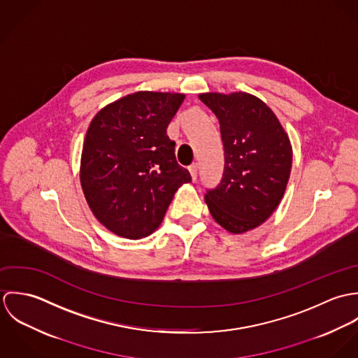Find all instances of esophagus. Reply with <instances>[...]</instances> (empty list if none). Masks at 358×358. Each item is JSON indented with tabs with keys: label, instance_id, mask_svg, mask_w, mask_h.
<instances>
[{
	"label": "esophagus",
	"instance_id": "1",
	"mask_svg": "<svg viewBox=\"0 0 358 358\" xmlns=\"http://www.w3.org/2000/svg\"><path fill=\"white\" fill-rule=\"evenodd\" d=\"M189 172H190V175H192L193 182L197 180V176H199V165H197V164H192V165L189 166Z\"/></svg>",
	"mask_w": 358,
	"mask_h": 358
}]
</instances>
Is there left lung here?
<instances>
[{"instance_id":"8db88e82","label":"left lung","mask_w":358,"mask_h":358,"mask_svg":"<svg viewBox=\"0 0 358 358\" xmlns=\"http://www.w3.org/2000/svg\"><path fill=\"white\" fill-rule=\"evenodd\" d=\"M220 125L224 165L206 189L212 217L238 234L263 223L280 204L292 165V148L275 114L255 96L203 94Z\"/></svg>"}]
</instances>
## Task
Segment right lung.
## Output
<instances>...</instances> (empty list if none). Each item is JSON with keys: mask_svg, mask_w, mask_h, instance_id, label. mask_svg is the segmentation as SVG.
<instances>
[{"mask_svg": "<svg viewBox=\"0 0 358 358\" xmlns=\"http://www.w3.org/2000/svg\"><path fill=\"white\" fill-rule=\"evenodd\" d=\"M183 101L182 94L136 92L106 106L88 128L81 186L96 219L117 236L152 234L175 192L192 180L166 135Z\"/></svg>", "mask_w": 358, "mask_h": 358, "instance_id": "add662e5", "label": "right lung"}]
</instances>
